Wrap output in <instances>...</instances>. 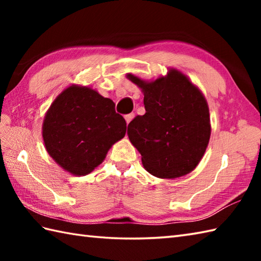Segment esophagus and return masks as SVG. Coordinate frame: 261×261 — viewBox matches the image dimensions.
<instances>
[{
	"instance_id": "obj_1",
	"label": "esophagus",
	"mask_w": 261,
	"mask_h": 261,
	"mask_svg": "<svg viewBox=\"0 0 261 261\" xmlns=\"http://www.w3.org/2000/svg\"><path fill=\"white\" fill-rule=\"evenodd\" d=\"M134 116H135V114L134 113H129V114H126V115H124V119H125V121H126V123L129 124V122L134 119Z\"/></svg>"
}]
</instances>
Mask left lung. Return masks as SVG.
<instances>
[{
  "instance_id": "left-lung-1",
  "label": "left lung",
  "mask_w": 261,
  "mask_h": 261,
  "mask_svg": "<svg viewBox=\"0 0 261 261\" xmlns=\"http://www.w3.org/2000/svg\"><path fill=\"white\" fill-rule=\"evenodd\" d=\"M126 77L145 95L146 113L127 125L143 167L159 178L191 173L201 162L211 136L208 107L202 92L174 68L152 82L132 74Z\"/></svg>"
}]
</instances>
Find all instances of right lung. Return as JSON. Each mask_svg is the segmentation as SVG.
Returning <instances> with one entry per match:
<instances>
[{
	"label": "right lung",
	"mask_w": 261,
	"mask_h": 261,
	"mask_svg": "<svg viewBox=\"0 0 261 261\" xmlns=\"http://www.w3.org/2000/svg\"><path fill=\"white\" fill-rule=\"evenodd\" d=\"M114 107L112 99L90 87L71 85L64 90L42 124L50 157L70 174H90L102 164L112 145L125 136V120Z\"/></svg>",
	"instance_id": "right-lung-1"
}]
</instances>
